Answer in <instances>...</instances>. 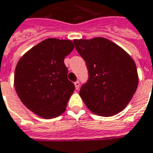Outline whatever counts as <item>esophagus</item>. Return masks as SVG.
<instances>
[{
  "mask_svg": "<svg viewBox=\"0 0 153 153\" xmlns=\"http://www.w3.org/2000/svg\"><path fill=\"white\" fill-rule=\"evenodd\" d=\"M74 86H75V88L78 90V89L79 88V86H80L79 82V81H76V82L74 83Z\"/></svg>",
  "mask_w": 153,
  "mask_h": 153,
  "instance_id": "34e87169",
  "label": "esophagus"
}]
</instances>
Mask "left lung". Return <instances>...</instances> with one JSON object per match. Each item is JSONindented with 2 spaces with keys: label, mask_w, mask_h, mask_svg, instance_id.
I'll list each match as a JSON object with an SVG mask.
<instances>
[{
  "label": "left lung",
  "mask_w": 153,
  "mask_h": 153,
  "mask_svg": "<svg viewBox=\"0 0 153 153\" xmlns=\"http://www.w3.org/2000/svg\"><path fill=\"white\" fill-rule=\"evenodd\" d=\"M88 71L79 95L92 113L111 117L126 108L135 94L138 75L135 62L109 39L97 37L74 39Z\"/></svg>",
  "instance_id": "obj_1"
}]
</instances>
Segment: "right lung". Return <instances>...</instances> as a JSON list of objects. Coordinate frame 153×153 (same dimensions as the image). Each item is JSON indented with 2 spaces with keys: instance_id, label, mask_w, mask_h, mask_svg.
Segmentation results:
<instances>
[{
  "instance_id": "right-lung-1",
  "label": "right lung",
  "mask_w": 153,
  "mask_h": 153,
  "mask_svg": "<svg viewBox=\"0 0 153 153\" xmlns=\"http://www.w3.org/2000/svg\"><path fill=\"white\" fill-rule=\"evenodd\" d=\"M69 39L49 38L20 59L14 84L25 106L43 118H53L66 109L74 84L67 78L64 59L74 50Z\"/></svg>"
}]
</instances>
